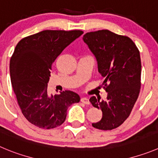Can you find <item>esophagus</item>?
Returning <instances> with one entry per match:
<instances>
[{
	"instance_id": "34e87169",
	"label": "esophagus",
	"mask_w": 158,
	"mask_h": 158,
	"mask_svg": "<svg viewBox=\"0 0 158 158\" xmlns=\"http://www.w3.org/2000/svg\"><path fill=\"white\" fill-rule=\"evenodd\" d=\"M81 102H82L85 104H89V103H90L87 97H82L81 98Z\"/></svg>"
}]
</instances>
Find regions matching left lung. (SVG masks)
I'll list each match as a JSON object with an SVG mask.
<instances>
[{
    "label": "left lung",
    "mask_w": 158,
    "mask_h": 158,
    "mask_svg": "<svg viewBox=\"0 0 158 158\" xmlns=\"http://www.w3.org/2000/svg\"><path fill=\"white\" fill-rule=\"evenodd\" d=\"M84 43L95 56L98 72L105 78V100L90 97L93 106L102 111L94 128L111 130L121 126L130 114L140 89L141 60L139 51L128 36L107 29L87 32Z\"/></svg>",
    "instance_id": "left-lung-1"
}]
</instances>
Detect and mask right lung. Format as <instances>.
I'll return each mask as SVG.
<instances>
[{
  "label": "right lung",
  "mask_w": 158,
  "mask_h": 158,
  "mask_svg": "<svg viewBox=\"0 0 158 158\" xmlns=\"http://www.w3.org/2000/svg\"><path fill=\"white\" fill-rule=\"evenodd\" d=\"M81 30H44L23 38L10 60V76L18 104L26 119L44 129L61 126L69 106L80 101L76 93L65 90L49 95L51 65Z\"/></svg>",
  "instance_id": "right-lung-1"
}]
</instances>
